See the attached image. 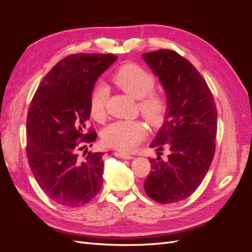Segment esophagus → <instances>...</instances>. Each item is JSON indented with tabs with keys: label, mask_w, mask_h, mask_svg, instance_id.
Segmentation results:
<instances>
[{
	"label": "esophagus",
	"mask_w": 252,
	"mask_h": 252,
	"mask_svg": "<svg viewBox=\"0 0 252 252\" xmlns=\"http://www.w3.org/2000/svg\"><path fill=\"white\" fill-rule=\"evenodd\" d=\"M114 156L118 158H125V159L132 158V156L128 155V154H123V152H114Z\"/></svg>",
	"instance_id": "obj_1"
}]
</instances>
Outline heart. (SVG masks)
<instances>
[{"label":"heart","mask_w":252,"mask_h":252,"mask_svg":"<svg viewBox=\"0 0 252 252\" xmlns=\"http://www.w3.org/2000/svg\"><path fill=\"white\" fill-rule=\"evenodd\" d=\"M112 81L126 94L139 98V109L151 125L162 123L169 103L164 94L154 91L156 79L150 72L136 64H126L113 74ZM107 94V88L103 85L94 87L91 93L89 111L94 119L100 120L105 116ZM146 133V128L138 120L117 121L104 128L102 140L106 146L128 151L143 141Z\"/></svg>","instance_id":"b5f03b06"}]
</instances>
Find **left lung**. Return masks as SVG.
Listing matches in <instances>:
<instances>
[{
    "label": "left lung",
    "instance_id": "8db88e82",
    "mask_svg": "<svg viewBox=\"0 0 252 252\" xmlns=\"http://www.w3.org/2000/svg\"><path fill=\"white\" fill-rule=\"evenodd\" d=\"M142 58L158 77L169 103L164 124L150 144L158 151L168 148L169 155L166 159L150 158L151 171L144 188L158 203L180 202L200 186L212 162L217 106L200 72L178 52L159 49Z\"/></svg>",
    "mask_w": 252,
    "mask_h": 252
}]
</instances>
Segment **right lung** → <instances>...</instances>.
Segmentation results:
<instances>
[{
  "label": "right lung",
  "mask_w": 252,
  "mask_h": 252,
  "mask_svg": "<svg viewBox=\"0 0 252 252\" xmlns=\"http://www.w3.org/2000/svg\"><path fill=\"white\" fill-rule=\"evenodd\" d=\"M116 60L97 53L67 56L45 75L30 103L26 122L30 169L44 193L65 207H81L101 190L104 154L88 152L82 158L78 150L96 139L93 128L86 132L90 95L97 78Z\"/></svg>",
  "instance_id": "1"
}]
</instances>
